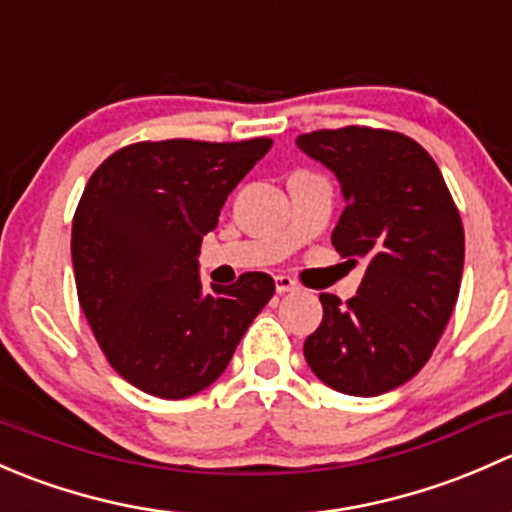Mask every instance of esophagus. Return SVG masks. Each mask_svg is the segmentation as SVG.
<instances>
[{
    "instance_id": "1",
    "label": "esophagus",
    "mask_w": 512,
    "mask_h": 512,
    "mask_svg": "<svg viewBox=\"0 0 512 512\" xmlns=\"http://www.w3.org/2000/svg\"><path fill=\"white\" fill-rule=\"evenodd\" d=\"M275 287H277V294H289V292H297V282L292 280V277L287 275H277L275 277Z\"/></svg>"
}]
</instances>
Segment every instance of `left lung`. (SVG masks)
<instances>
[{
	"instance_id": "left-lung-1",
	"label": "left lung",
	"mask_w": 512,
	"mask_h": 512,
	"mask_svg": "<svg viewBox=\"0 0 512 512\" xmlns=\"http://www.w3.org/2000/svg\"><path fill=\"white\" fill-rule=\"evenodd\" d=\"M297 148L342 188L347 208L332 245L366 262L347 304L319 297L324 317L304 342V359L329 389L386 394L421 371L456 307L461 215L438 165L409 136L347 126L299 136Z\"/></svg>"
}]
</instances>
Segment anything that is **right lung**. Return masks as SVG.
Segmentation results:
<instances>
[{
    "mask_svg": "<svg viewBox=\"0 0 512 512\" xmlns=\"http://www.w3.org/2000/svg\"><path fill=\"white\" fill-rule=\"evenodd\" d=\"M270 148V138L143 141L91 175L71 227L76 289L108 364L136 389L160 399L208 389L275 294L265 272L205 289L198 262L227 195Z\"/></svg>",
    "mask_w": 512,
    "mask_h": 512,
    "instance_id": "add662e5",
    "label": "right lung"
}]
</instances>
